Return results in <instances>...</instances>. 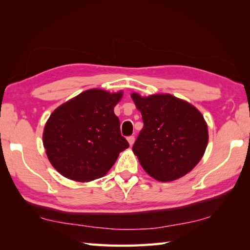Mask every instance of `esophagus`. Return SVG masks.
<instances>
[{
	"instance_id": "1",
	"label": "esophagus",
	"mask_w": 250,
	"mask_h": 250,
	"mask_svg": "<svg viewBox=\"0 0 250 250\" xmlns=\"http://www.w3.org/2000/svg\"><path fill=\"white\" fill-rule=\"evenodd\" d=\"M134 141H135V139H134V136H129L128 137V142H129V145L132 147L133 146V144H134Z\"/></svg>"
}]
</instances>
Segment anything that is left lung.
Returning a JSON list of instances; mask_svg holds the SVG:
<instances>
[{"label":"left lung","instance_id":"left-lung-1","mask_svg":"<svg viewBox=\"0 0 250 250\" xmlns=\"http://www.w3.org/2000/svg\"><path fill=\"white\" fill-rule=\"evenodd\" d=\"M131 98L144 122L132 150L145 172L166 183L192 171L208 143V129L200 110L168 93L142 97L132 92Z\"/></svg>","mask_w":250,"mask_h":250}]
</instances>
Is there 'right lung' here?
<instances>
[{
	"instance_id": "right-lung-1",
	"label": "right lung",
	"mask_w": 250,
	"mask_h": 250,
	"mask_svg": "<svg viewBox=\"0 0 250 250\" xmlns=\"http://www.w3.org/2000/svg\"><path fill=\"white\" fill-rule=\"evenodd\" d=\"M122 94L89 89L52 111L43 144L51 166L63 176L82 183L102 177L129 147L114 113Z\"/></svg>"
}]
</instances>
